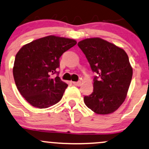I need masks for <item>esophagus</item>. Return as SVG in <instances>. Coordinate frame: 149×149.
Instances as JSON below:
<instances>
[{"label": "esophagus", "mask_w": 149, "mask_h": 149, "mask_svg": "<svg viewBox=\"0 0 149 149\" xmlns=\"http://www.w3.org/2000/svg\"><path fill=\"white\" fill-rule=\"evenodd\" d=\"M73 85H75V86H80L81 85V81H75V82H73Z\"/></svg>", "instance_id": "obj_1"}]
</instances>
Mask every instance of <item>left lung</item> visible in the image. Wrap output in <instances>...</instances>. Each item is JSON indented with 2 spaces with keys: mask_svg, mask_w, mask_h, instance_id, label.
<instances>
[{
  "mask_svg": "<svg viewBox=\"0 0 149 149\" xmlns=\"http://www.w3.org/2000/svg\"><path fill=\"white\" fill-rule=\"evenodd\" d=\"M93 73V91L84 96L88 108L98 114L117 110L123 103L132 78V68L125 50L100 38L78 43Z\"/></svg>",
  "mask_w": 149,
  "mask_h": 149,
  "instance_id": "1",
  "label": "left lung"
}]
</instances>
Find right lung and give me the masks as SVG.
<instances>
[{"label": "right lung", "mask_w": 149, "mask_h": 149, "mask_svg": "<svg viewBox=\"0 0 149 149\" xmlns=\"http://www.w3.org/2000/svg\"><path fill=\"white\" fill-rule=\"evenodd\" d=\"M76 43L74 40L51 35L32 41L17 52L13 71L15 82L33 107L47 108L62 98L68 85L58 77L59 58ZM55 73L57 76L53 78Z\"/></svg>", "instance_id": "1"}]
</instances>
